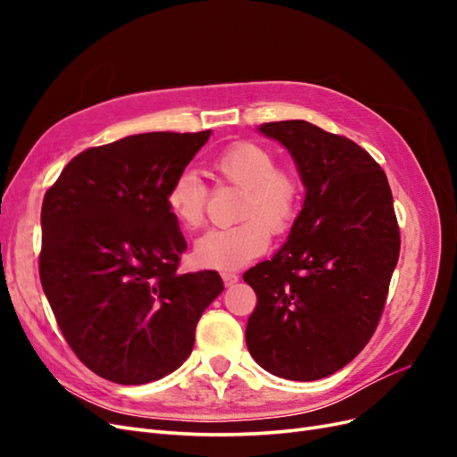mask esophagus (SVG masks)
<instances>
[{"label": "esophagus", "mask_w": 457, "mask_h": 457, "mask_svg": "<svg viewBox=\"0 0 457 457\" xmlns=\"http://www.w3.org/2000/svg\"><path fill=\"white\" fill-rule=\"evenodd\" d=\"M220 276H223L225 286H234L238 282V274H234V272H223Z\"/></svg>", "instance_id": "1"}]
</instances>
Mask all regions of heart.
Returning <instances> with one entry per match:
<instances>
[{
    "mask_svg": "<svg viewBox=\"0 0 457 457\" xmlns=\"http://www.w3.org/2000/svg\"><path fill=\"white\" fill-rule=\"evenodd\" d=\"M212 168L220 183L242 190L237 210L240 223L204 234L195 244V261L204 269L234 270L267 250L270 232L284 234L294 227L305 188L294 170L276 168L272 150L250 141L220 150ZM205 204L207 187L195 171L179 173L165 192L170 215L187 230L204 225Z\"/></svg>",
    "mask_w": 457,
    "mask_h": 457,
    "instance_id": "1",
    "label": "heart"
}]
</instances>
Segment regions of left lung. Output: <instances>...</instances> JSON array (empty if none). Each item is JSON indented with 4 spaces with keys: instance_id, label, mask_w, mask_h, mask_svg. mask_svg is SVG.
<instances>
[{
    "instance_id": "obj_1",
    "label": "left lung",
    "mask_w": 457,
    "mask_h": 457,
    "mask_svg": "<svg viewBox=\"0 0 457 457\" xmlns=\"http://www.w3.org/2000/svg\"><path fill=\"white\" fill-rule=\"evenodd\" d=\"M259 131L287 148L307 192L287 242L244 274L257 294L245 345L272 376L322 379L378 328L400 253L393 195L379 163L347 137L305 120Z\"/></svg>"
}]
</instances>
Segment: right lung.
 <instances>
[{
	"label": "right lung",
	"instance_id": "right-lung-1",
	"mask_svg": "<svg viewBox=\"0 0 457 457\" xmlns=\"http://www.w3.org/2000/svg\"><path fill=\"white\" fill-rule=\"evenodd\" d=\"M210 135L156 131L87 148L46 192L41 286L66 343L108 381L143 385L175 371L223 292L215 270L177 272L187 242L165 207Z\"/></svg>",
	"mask_w": 457,
	"mask_h": 457
}]
</instances>
